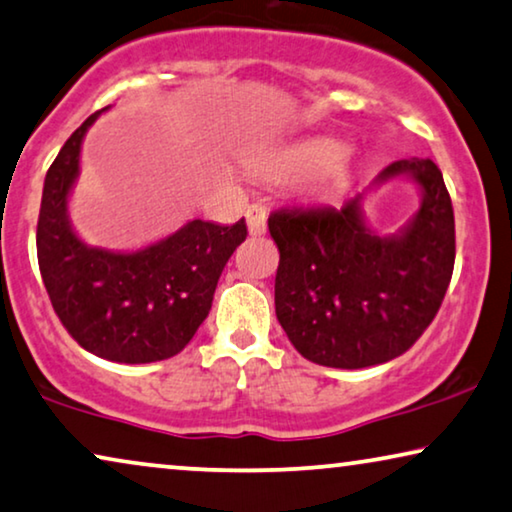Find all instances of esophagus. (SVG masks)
Wrapping results in <instances>:
<instances>
[{
  "mask_svg": "<svg viewBox=\"0 0 512 512\" xmlns=\"http://www.w3.org/2000/svg\"><path fill=\"white\" fill-rule=\"evenodd\" d=\"M247 228H249V235H263L265 228H268V214H265V207L261 205H249L247 207Z\"/></svg>",
  "mask_w": 512,
  "mask_h": 512,
  "instance_id": "esophagus-1",
  "label": "esophagus"
}]
</instances>
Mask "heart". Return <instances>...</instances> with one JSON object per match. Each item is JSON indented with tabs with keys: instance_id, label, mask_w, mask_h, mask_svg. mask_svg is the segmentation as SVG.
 Returning a JSON list of instances; mask_svg holds the SVG:
<instances>
[{
	"instance_id": "1",
	"label": "heart",
	"mask_w": 512,
	"mask_h": 512,
	"mask_svg": "<svg viewBox=\"0 0 512 512\" xmlns=\"http://www.w3.org/2000/svg\"><path fill=\"white\" fill-rule=\"evenodd\" d=\"M344 157V145L332 138H307L286 145L284 150L272 154L265 164V173L284 180H305L316 177V194L332 196L344 187L346 168L339 164Z\"/></svg>"
}]
</instances>
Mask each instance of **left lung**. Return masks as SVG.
<instances>
[{
	"instance_id": "obj_1",
	"label": "left lung",
	"mask_w": 512,
	"mask_h": 512,
	"mask_svg": "<svg viewBox=\"0 0 512 512\" xmlns=\"http://www.w3.org/2000/svg\"><path fill=\"white\" fill-rule=\"evenodd\" d=\"M399 176L419 184L421 207L392 236L366 226V191L342 210L270 214L279 247L274 311L291 344L316 365L362 369L397 358L441 307L455 265L453 203L432 159L395 161L367 190Z\"/></svg>"
}]
</instances>
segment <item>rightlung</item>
I'll return each mask as SVG.
<instances>
[{
  "label": "right lung",
  "instance_id": "right-lung-1",
  "mask_svg": "<svg viewBox=\"0 0 512 512\" xmlns=\"http://www.w3.org/2000/svg\"><path fill=\"white\" fill-rule=\"evenodd\" d=\"M103 110L71 133L48 170L36 254L50 302L69 335L99 358L143 365L173 358L191 342L210 314L228 258L247 238V224L194 219L136 251L80 240L69 219V198L85 133Z\"/></svg>",
  "mask_w": 512,
  "mask_h": 512
}]
</instances>
